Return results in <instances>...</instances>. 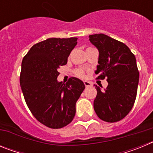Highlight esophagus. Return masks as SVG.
<instances>
[{"instance_id":"34e87169","label":"esophagus","mask_w":153,"mask_h":153,"mask_svg":"<svg viewBox=\"0 0 153 153\" xmlns=\"http://www.w3.org/2000/svg\"><path fill=\"white\" fill-rule=\"evenodd\" d=\"M83 83H84V85L86 87H89V86H92V83L91 82H89V81H84V82H83Z\"/></svg>"}]
</instances>
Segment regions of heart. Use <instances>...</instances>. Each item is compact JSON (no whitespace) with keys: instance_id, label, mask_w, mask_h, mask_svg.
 <instances>
[{"instance_id":"b5f03b06","label":"heart","mask_w":153,"mask_h":153,"mask_svg":"<svg viewBox=\"0 0 153 153\" xmlns=\"http://www.w3.org/2000/svg\"><path fill=\"white\" fill-rule=\"evenodd\" d=\"M75 74L78 77L80 78H83L85 76V73L82 69H76L75 70Z\"/></svg>"}]
</instances>
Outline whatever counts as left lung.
Returning <instances> with one entry per match:
<instances>
[{"mask_svg":"<svg viewBox=\"0 0 153 153\" xmlns=\"http://www.w3.org/2000/svg\"><path fill=\"white\" fill-rule=\"evenodd\" d=\"M89 37L100 53L97 79L106 78L108 82L105 90L94 85L97 95L93 108L100 120L117 122L130 112L136 100L140 78L136 57L125 44L107 35L98 33Z\"/></svg>","mask_w":153,"mask_h":153,"instance_id":"left-lung-1","label":"left lung"}]
</instances>
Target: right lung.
<instances>
[{
	"instance_id": "add662e5",
	"label": "right lung",
	"mask_w": 153,
	"mask_h": 153,
	"mask_svg": "<svg viewBox=\"0 0 153 153\" xmlns=\"http://www.w3.org/2000/svg\"><path fill=\"white\" fill-rule=\"evenodd\" d=\"M77 44L76 37L49 38L31 47L21 63L20 83L24 100L33 117L51 129L72 122L76 102L85 89L83 81L70 77L58 82V70Z\"/></svg>"
}]
</instances>
